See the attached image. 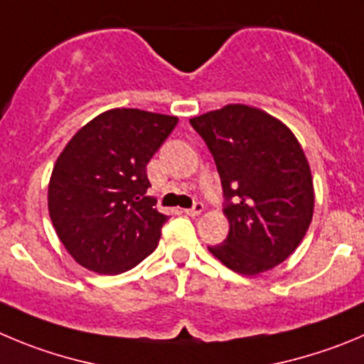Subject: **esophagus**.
Listing matches in <instances>:
<instances>
[{"label":"esophagus","instance_id":"esophagus-1","mask_svg":"<svg viewBox=\"0 0 364 364\" xmlns=\"http://www.w3.org/2000/svg\"><path fill=\"white\" fill-rule=\"evenodd\" d=\"M203 210H205V205H203V203H196V205H193L192 208L185 210V213H186V215H199V213H201Z\"/></svg>","mask_w":364,"mask_h":364}]
</instances>
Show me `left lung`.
Masks as SVG:
<instances>
[{"label":"left lung","instance_id":"obj_1","mask_svg":"<svg viewBox=\"0 0 364 364\" xmlns=\"http://www.w3.org/2000/svg\"><path fill=\"white\" fill-rule=\"evenodd\" d=\"M208 145L224 192L226 240L210 253L232 271L259 274L304 240L314 212L311 166L280 120L244 104L190 118Z\"/></svg>","mask_w":364,"mask_h":364}]
</instances>
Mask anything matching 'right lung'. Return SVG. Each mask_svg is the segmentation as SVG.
<instances>
[{
	"mask_svg": "<svg viewBox=\"0 0 364 364\" xmlns=\"http://www.w3.org/2000/svg\"><path fill=\"white\" fill-rule=\"evenodd\" d=\"M178 118L109 109L87 122L53 165L48 210L60 242L86 269L120 274L156 250L168 217L154 208L147 163Z\"/></svg>",
	"mask_w": 364,
	"mask_h": 364,
	"instance_id": "1",
	"label": "right lung"
}]
</instances>
